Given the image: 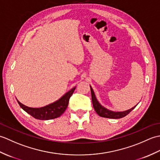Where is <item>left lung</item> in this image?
<instances>
[{
	"instance_id": "8db88e82",
	"label": "left lung",
	"mask_w": 160,
	"mask_h": 160,
	"mask_svg": "<svg viewBox=\"0 0 160 160\" xmlns=\"http://www.w3.org/2000/svg\"><path fill=\"white\" fill-rule=\"evenodd\" d=\"M90 88H91V99H92L93 108L96 113H98V115H100L101 117L107 118H112V119H119V118H124V116H126V115L130 113L132 110H133L135 107H136L135 106L134 107H132L127 111H120V112H115V111L108 110L107 108L102 106V105L99 103V102H98V100L96 99V97L95 96L93 90L91 86H90Z\"/></svg>"
}]
</instances>
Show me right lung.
<instances>
[{
    "label": "right lung",
    "instance_id": "1",
    "mask_svg": "<svg viewBox=\"0 0 160 160\" xmlns=\"http://www.w3.org/2000/svg\"><path fill=\"white\" fill-rule=\"evenodd\" d=\"M75 89H76V87L68 91L62 97H61L57 101L54 102L53 103L40 108H31L20 103L18 100H17V102L24 111L37 120H52V119L60 117L65 111L68 104H69V98L72 96Z\"/></svg>",
    "mask_w": 160,
    "mask_h": 160
}]
</instances>
